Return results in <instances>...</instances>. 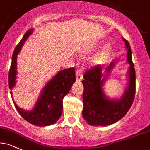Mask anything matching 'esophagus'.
Wrapping results in <instances>:
<instances>
[{
  "instance_id": "obj_1",
  "label": "esophagus",
  "mask_w": 150,
  "mask_h": 150,
  "mask_svg": "<svg viewBox=\"0 0 150 150\" xmlns=\"http://www.w3.org/2000/svg\"><path fill=\"white\" fill-rule=\"evenodd\" d=\"M76 80L80 81L82 79V77H83V74H82V70L81 68H77V70H76Z\"/></svg>"
}]
</instances>
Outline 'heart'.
I'll return each instance as SVG.
<instances>
[{
	"mask_svg": "<svg viewBox=\"0 0 150 150\" xmlns=\"http://www.w3.org/2000/svg\"><path fill=\"white\" fill-rule=\"evenodd\" d=\"M111 52V48L109 46H106L102 49L97 53L91 60L93 64H99L103 63L107 59Z\"/></svg>",
	"mask_w": 150,
	"mask_h": 150,
	"instance_id": "obj_1",
	"label": "heart"
}]
</instances>
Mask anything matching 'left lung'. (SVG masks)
I'll return each mask as SVG.
<instances>
[{"mask_svg": "<svg viewBox=\"0 0 150 150\" xmlns=\"http://www.w3.org/2000/svg\"><path fill=\"white\" fill-rule=\"evenodd\" d=\"M127 52V61L130 64L128 70L129 82L124 94L118 100L109 99L105 96L103 85L111 73L115 62L103 70L101 65H97L89 69L84 75L82 84L84 85V108L82 115L91 125H111L121 119L131 107L135 95V70L132 61V52L130 44L123 39Z\"/></svg>", "mask_w": 150, "mask_h": 150, "instance_id": "1", "label": "left lung"}]
</instances>
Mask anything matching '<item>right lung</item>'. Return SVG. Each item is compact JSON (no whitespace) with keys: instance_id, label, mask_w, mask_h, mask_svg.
<instances>
[{"instance_id":"add662e5","label":"right lung","mask_w":150,"mask_h":150,"mask_svg":"<svg viewBox=\"0 0 150 150\" xmlns=\"http://www.w3.org/2000/svg\"><path fill=\"white\" fill-rule=\"evenodd\" d=\"M33 32L27 31L20 43L15 47L12 57V63L8 74L9 88L12 89L15 85L17 75V56L25 44L26 39ZM76 80L74 68L65 69L58 73L46 84L42 89L35 107L27 111L18 107L13 101L15 108L24 119L37 126H48L56 123L63 111V99L70 90L72 85ZM12 97V92H10Z\"/></svg>"}]
</instances>
